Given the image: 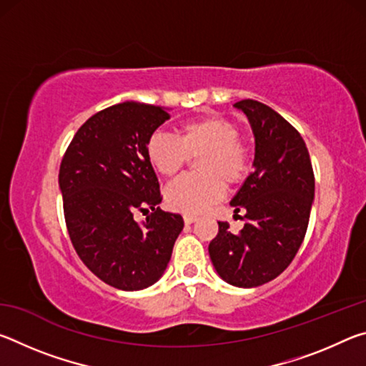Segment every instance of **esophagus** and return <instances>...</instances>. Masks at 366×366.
I'll use <instances>...</instances> for the list:
<instances>
[{"mask_svg":"<svg viewBox=\"0 0 366 366\" xmlns=\"http://www.w3.org/2000/svg\"><path fill=\"white\" fill-rule=\"evenodd\" d=\"M195 221H198L197 216H194V214H184V222H185V224H192V222H195Z\"/></svg>","mask_w":366,"mask_h":366,"instance_id":"1","label":"esophagus"}]
</instances>
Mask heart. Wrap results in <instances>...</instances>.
Wrapping results in <instances>:
<instances>
[{
    "instance_id": "heart-1",
    "label": "heart",
    "mask_w": 366,
    "mask_h": 366,
    "mask_svg": "<svg viewBox=\"0 0 366 366\" xmlns=\"http://www.w3.org/2000/svg\"><path fill=\"white\" fill-rule=\"evenodd\" d=\"M240 131L224 117H203L179 127V139L157 131L147 142V158L163 176H174L197 157L200 174L176 179L164 190L166 203L181 213H202L219 200L224 184L237 185L250 171L249 150Z\"/></svg>"
}]
</instances>
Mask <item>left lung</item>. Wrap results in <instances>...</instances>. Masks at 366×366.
<instances>
[{
    "instance_id": "left-lung-1",
    "label": "left lung",
    "mask_w": 366,
    "mask_h": 366,
    "mask_svg": "<svg viewBox=\"0 0 366 366\" xmlns=\"http://www.w3.org/2000/svg\"><path fill=\"white\" fill-rule=\"evenodd\" d=\"M247 116L255 137L253 172L231 200L234 213H245L239 234L218 221L209 242L212 263L222 281L235 287H258L287 268L305 237L315 198L312 161L302 135L266 104H234Z\"/></svg>"
}]
</instances>
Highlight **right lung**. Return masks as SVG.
Returning a JSON list of instances; mask_svg holds the SVG:
<instances>
[{"instance_id":"obj_1","label":"right lung","mask_w":366,"mask_h":366,"mask_svg":"<svg viewBox=\"0 0 366 366\" xmlns=\"http://www.w3.org/2000/svg\"><path fill=\"white\" fill-rule=\"evenodd\" d=\"M168 109L124 102L85 121L59 168V190L74 249L95 276L121 290H142L164 274L184 227L163 212L147 142ZM152 209L144 225L133 213Z\"/></svg>"}]
</instances>
